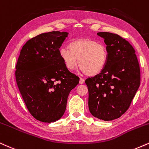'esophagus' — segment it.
Instances as JSON below:
<instances>
[{"instance_id":"esophagus-1","label":"esophagus","mask_w":149,"mask_h":149,"mask_svg":"<svg viewBox=\"0 0 149 149\" xmlns=\"http://www.w3.org/2000/svg\"><path fill=\"white\" fill-rule=\"evenodd\" d=\"M84 79H82V78H80V79H79V84H84Z\"/></svg>"}]
</instances>
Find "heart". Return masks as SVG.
I'll return each mask as SVG.
<instances>
[{"instance_id": "b5f03b06", "label": "heart", "mask_w": 149, "mask_h": 149, "mask_svg": "<svg viewBox=\"0 0 149 149\" xmlns=\"http://www.w3.org/2000/svg\"><path fill=\"white\" fill-rule=\"evenodd\" d=\"M59 55L68 70H73L80 65L81 70L88 76L100 74L105 68L107 62L106 47L96 40L89 38L73 40L69 46L59 50Z\"/></svg>"}]
</instances>
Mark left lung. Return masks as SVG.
<instances>
[{
	"label": "left lung",
	"instance_id": "1",
	"mask_svg": "<svg viewBox=\"0 0 149 149\" xmlns=\"http://www.w3.org/2000/svg\"><path fill=\"white\" fill-rule=\"evenodd\" d=\"M104 39L108 57L104 70L86 79L89 111L99 119L119 118L130 107L140 85V68L135 50L115 33H97Z\"/></svg>",
	"mask_w": 149,
	"mask_h": 149
}]
</instances>
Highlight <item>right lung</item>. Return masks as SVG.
I'll return each mask as SVG.
<instances>
[{
	"label": "right lung",
	"mask_w": 149,
	"mask_h": 149,
	"mask_svg": "<svg viewBox=\"0 0 149 149\" xmlns=\"http://www.w3.org/2000/svg\"><path fill=\"white\" fill-rule=\"evenodd\" d=\"M68 35L52 31L31 38L23 46L16 65V81L26 107L36 119L45 123L63 116L70 92L79 81L59 55Z\"/></svg>",
	"instance_id": "add662e5"
}]
</instances>
